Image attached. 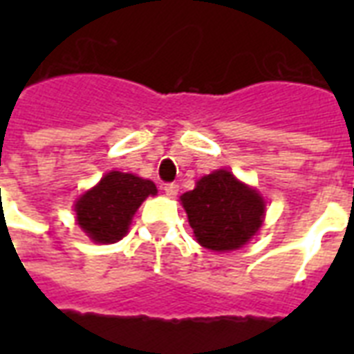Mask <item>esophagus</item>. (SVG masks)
Returning a JSON list of instances; mask_svg holds the SVG:
<instances>
[{
    "label": "esophagus",
    "instance_id": "34e87169",
    "mask_svg": "<svg viewBox=\"0 0 354 354\" xmlns=\"http://www.w3.org/2000/svg\"><path fill=\"white\" fill-rule=\"evenodd\" d=\"M167 196H176L178 191H180V185L178 183H165V187H163Z\"/></svg>",
    "mask_w": 354,
    "mask_h": 354
}]
</instances>
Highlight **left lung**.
Returning a JSON list of instances; mask_svg holds the SVG:
<instances>
[{
  "label": "left lung",
  "mask_w": 354,
  "mask_h": 354,
  "mask_svg": "<svg viewBox=\"0 0 354 354\" xmlns=\"http://www.w3.org/2000/svg\"><path fill=\"white\" fill-rule=\"evenodd\" d=\"M180 202L198 244L213 252L239 250L263 226V196L226 169L200 178Z\"/></svg>",
  "instance_id": "1"
}]
</instances>
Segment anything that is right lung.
<instances>
[{
	"label": "right lung",
	"mask_w": 354,
	"mask_h": 354,
	"mask_svg": "<svg viewBox=\"0 0 354 354\" xmlns=\"http://www.w3.org/2000/svg\"><path fill=\"white\" fill-rule=\"evenodd\" d=\"M158 193L154 182L112 171L75 204L77 222L93 242L112 244L127 235L132 216L147 196Z\"/></svg>",
	"instance_id": "right-lung-1"
}]
</instances>
